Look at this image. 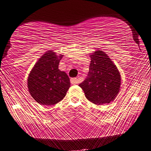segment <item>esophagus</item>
<instances>
[{"instance_id":"1","label":"esophagus","mask_w":151,"mask_h":151,"mask_svg":"<svg viewBox=\"0 0 151 151\" xmlns=\"http://www.w3.org/2000/svg\"><path fill=\"white\" fill-rule=\"evenodd\" d=\"M78 79L77 78H71V83L74 85V84H77L78 83Z\"/></svg>"}]
</instances>
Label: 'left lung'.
Listing matches in <instances>:
<instances>
[{
	"label": "left lung",
	"instance_id": "1",
	"mask_svg": "<svg viewBox=\"0 0 151 151\" xmlns=\"http://www.w3.org/2000/svg\"><path fill=\"white\" fill-rule=\"evenodd\" d=\"M88 77L79 86L86 98L97 105L109 104L116 98L121 86V75L116 65L102 50L90 54Z\"/></svg>",
	"mask_w": 151,
	"mask_h": 151
}]
</instances>
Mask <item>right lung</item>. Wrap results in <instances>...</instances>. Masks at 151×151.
I'll return each instance as SVG.
<instances>
[{
    "label": "right lung",
    "instance_id": "add662e5",
    "mask_svg": "<svg viewBox=\"0 0 151 151\" xmlns=\"http://www.w3.org/2000/svg\"><path fill=\"white\" fill-rule=\"evenodd\" d=\"M63 56H57L52 50L46 52L28 76V91L41 105L51 106L61 101L71 86L67 74L58 68Z\"/></svg>",
    "mask_w": 151,
    "mask_h": 151
}]
</instances>
